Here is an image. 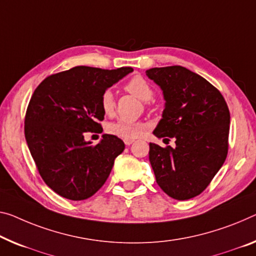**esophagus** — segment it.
<instances>
[{
  "label": "esophagus",
  "mask_w": 256,
  "mask_h": 256,
  "mask_svg": "<svg viewBox=\"0 0 256 256\" xmlns=\"http://www.w3.org/2000/svg\"><path fill=\"white\" fill-rule=\"evenodd\" d=\"M134 143V140H124V144L129 146V145H132Z\"/></svg>",
  "instance_id": "1"
}]
</instances>
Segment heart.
I'll use <instances>...</instances> for the list:
<instances>
[{"instance_id": "heart-1", "label": "heart", "mask_w": 256, "mask_h": 256, "mask_svg": "<svg viewBox=\"0 0 256 256\" xmlns=\"http://www.w3.org/2000/svg\"><path fill=\"white\" fill-rule=\"evenodd\" d=\"M126 90L132 95L136 96L138 100L143 102H148L153 97V90L150 84L142 76L132 78L130 81L126 84ZM100 106L105 114H112L116 108L114 95L111 90H106L100 97ZM148 124L142 121H129V120H116L108 124L106 130L111 135L119 137L121 140H134L142 135Z\"/></svg>"}]
</instances>
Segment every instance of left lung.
<instances>
[{
  "mask_svg": "<svg viewBox=\"0 0 256 256\" xmlns=\"http://www.w3.org/2000/svg\"><path fill=\"white\" fill-rule=\"evenodd\" d=\"M162 90L164 108L153 135L175 138V148L150 143L158 186L178 200L205 190L228 154L230 112L221 92L206 78L182 66L148 70ZM167 140V138H164Z\"/></svg>",
  "mask_w": 256,
  "mask_h": 256,
  "instance_id": "left-lung-1",
  "label": "left lung"
}]
</instances>
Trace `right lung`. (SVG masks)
<instances>
[{
	"label": "right lung",
	"mask_w": 256,
	"mask_h": 256,
	"mask_svg": "<svg viewBox=\"0 0 256 256\" xmlns=\"http://www.w3.org/2000/svg\"><path fill=\"white\" fill-rule=\"evenodd\" d=\"M76 66L46 78L27 108L25 138L46 186L70 200H84L104 186L124 150L120 138L104 134L95 146L84 132H103L100 97L132 72Z\"/></svg>",
	"instance_id": "1"
}]
</instances>
